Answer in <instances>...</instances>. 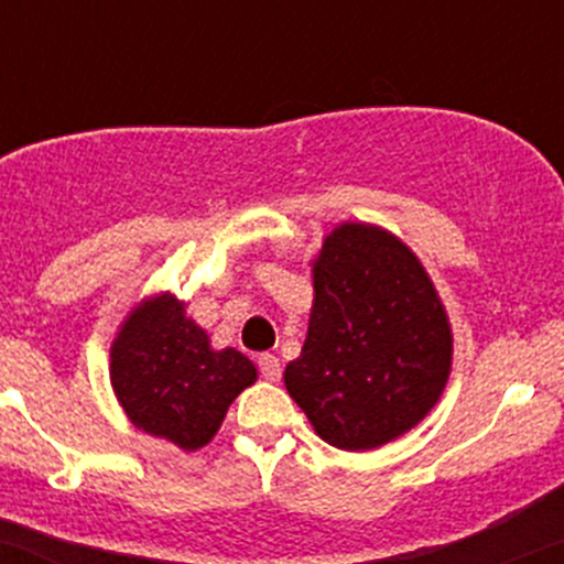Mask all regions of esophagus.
Here are the masks:
<instances>
[{
  "label": "esophagus",
  "instance_id": "obj_1",
  "mask_svg": "<svg viewBox=\"0 0 564 564\" xmlns=\"http://www.w3.org/2000/svg\"><path fill=\"white\" fill-rule=\"evenodd\" d=\"M259 372H262L264 380L270 382H278L281 380V361H278L272 352H264V356H259Z\"/></svg>",
  "mask_w": 564,
  "mask_h": 564
}]
</instances>
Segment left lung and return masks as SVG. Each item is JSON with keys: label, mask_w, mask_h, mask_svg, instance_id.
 <instances>
[{"label": "left lung", "mask_w": 564, "mask_h": 564, "mask_svg": "<svg viewBox=\"0 0 564 564\" xmlns=\"http://www.w3.org/2000/svg\"><path fill=\"white\" fill-rule=\"evenodd\" d=\"M313 307L286 391L332 447L369 453L423 423L453 372L429 270L380 225L343 221L311 259Z\"/></svg>", "instance_id": "8db88e82"}]
</instances>
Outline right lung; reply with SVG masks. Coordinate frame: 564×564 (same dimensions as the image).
Segmentation results:
<instances>
[{
  "instance_id": "1",
  "label": "right lung",
  "mask_w": 564,
  "mask_h": 564,
  "mask_svg": "<svg viewBox=\"0 0 564 564\" xmlns=\"http://www.w3.org/2000/svg\"><path fill=\"white\" fill-rule=\"evenodd\" d=\"M257 377L243 352L214 348L173 292L135 302L109 348L111 391L128 420L184 453L212 442L232 401Z\"/></svg>"
}]
</instances>
